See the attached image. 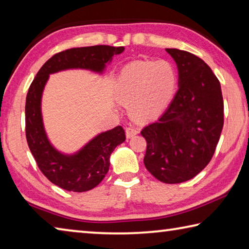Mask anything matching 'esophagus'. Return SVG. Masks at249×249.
Listing matches in <instances>:
<instances>
[{
    "label": "esophagus",
    "mask_w": 249,
    "mask_h": 249,
    "mask_svg": "<svg viewBox=\"0 0 249 249\" xmlns=\"http://www.w3.org/2000/svg\"><path fill=\"white\" fill-rule=\"evenodd\" d=\"M137 134H138V129L136 127H134V126H128V127H126V137L127 138L133 137Z\"/></svg>",
    "instance_id": "34e87169"
}]
</instances>
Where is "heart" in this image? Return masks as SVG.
Returning a JSON list of instances; mask_svg holds the SVG:
<instances>
[{
  "label": "heart",
  "instance_id": "b5f03b06",
  "mask_svg": "<svg viewBox=\"0 0 249 249\" xmlns=\"http://www.w3.org/2000/svg\"><path fill=\"white\" fill-rule=\"evenodd\" d=\"M178 81L169 61H134L121 71L116 95L137 121L158 117L174 98Z\"/></svg>",
  "mask_w": 249,
  "mask_h": 249
}]
</instances>
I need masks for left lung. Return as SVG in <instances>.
<instances>
[{"label": "left lung", "mask_w": 249, "mask_h": 249, "mask_svg": "<svg viewBox=\"0 0 249 249\" xmlns=\"http://www.w3.org/2000/svg\"><path fill=\"white\" fill-rule=\"evenodd\" d=\"M179 71V89L157 122L145 126L146 169L163 183L192 179L212 159L224 124L221 84L191 53L167 48Z\"/></svg>", "instance_id": "8db88e82"}]
</instances>
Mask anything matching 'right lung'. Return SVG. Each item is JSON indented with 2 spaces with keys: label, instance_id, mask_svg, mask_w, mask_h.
<instances>
[{
  "label": "right lung",
  "instance_id": "obj_1",
  "mask_svg": "<svg viewBox=\"0 0 249 249\" xmlns=\"http://www.w3.org/2000/svg\"><path fill=\"white\" fill-rule=\"evenodd\" d=\"M124 47L107 45L71 48L48 59L37 72L29 87L25 105V130L29 149L37 166L50 182L72 192L95 188L107 174L109 156L125 141V130L116 126L101 133L74 155H64L54 149L46 135L41 117V94L50 73L66 69H89L102 72L114 54Z\"/></svg>",
  "mask_w": 249,
  "mask_h": 249
}]
</instances>
